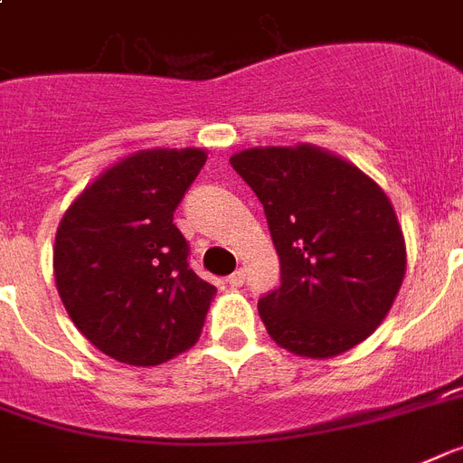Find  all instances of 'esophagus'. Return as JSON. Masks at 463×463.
Wrapping results in <instances>:
<instances>
[{"label":"esophagus","mask_w":463,"mask_h":463,"mask_svg":"<svg viewBox=\"0 0 463 463\" xmlns=\"http://www.w3.org/2000/svg\"><path fill=\"white\" fill-rule=\"evenodd\" d=\"M243 281H246V274H243V269H236L234 274H229L227 277L229 286H243Z\"/></svg>","instance_id":"esophagus-1"}]
</instances>
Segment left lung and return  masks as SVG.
I'll return each instance as SVG.
<instances>
[{
    "mask_svg": "<svg viewBox=\"0 0 463 463\" xmlns=\"http://www.w3.org/2000/svg\"><path fill=\"white\" fill-rule=\"evenodd\" d=\"M260 203L281 286L258 300L267 334L300 357L341 354L383 322L404 279L395 210L364 172L317 146L229 158Z\"/></svg>",
    "mask_w": 463,
    "mask_h": 463,
    "instance_id": "1",
    "label": "left lung"
}]
</instances>
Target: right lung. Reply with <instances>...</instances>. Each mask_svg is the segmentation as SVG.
Here are the masks:
<instances>
[{
    "mask_svg": "<svg viewBox=\"0 0 463 463\" xmlns=\"http://www.w3.org/2000/svg\"><path fill=\"white\" fill-rule=\"evenodd\" d=\"M208 156L137 151L66 210L53 274L72 324L113 360L154 366L196 343L215 286L189 267L175 210Z\"/></svg>",
    "mask_w": 463,
    "mask_h": 463,
    "instance_id": "1",
    "label": "right lung"
}]
</instances>
